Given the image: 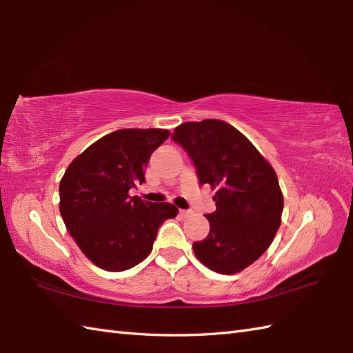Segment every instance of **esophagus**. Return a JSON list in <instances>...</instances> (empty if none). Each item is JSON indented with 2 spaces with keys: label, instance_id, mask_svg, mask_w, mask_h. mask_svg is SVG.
Listing matches in <instances>:
<instances>
[{
  "label": "esophagus",
  "instance_id": "34e87169",
  "mask_svg": "<svg viewBox=\"0 0 353 353\" xmlns=\"http://www.w3.org/2000/svg\"><path fill=\"white\" fill-rule=\"evenodd\" d=\"M179 214H181L182 216H190L192 214V211H190V209H181V211H179Z\"/></svg>",
  "mask_w": 353,
  "mask_h": 353
}]
</instances>
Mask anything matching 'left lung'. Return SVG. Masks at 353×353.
<instances>
[{
	"mask_svg": "<svg viewBox=\"0 0 353 353\" xmlns=\"http://www.w3.org/2000/svg\"><path fill=\"white\" fill-rule=\"evenodd\" d=\"M190 154L201 185L215 190V212L203 241L192 244L201 264L235 274L253 264L281 226L283 196L272 165L256 147L221 119L183 123L171 134Z\"/></svg>",
	"mask_w": 353,
	"mask_h": 353,
	"instance_id": "obj_1",
	"label": "left lung"
}]
</instances>
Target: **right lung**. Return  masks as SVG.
I'll list each match as a JSON object with an SVG mask.
<instances>
[{
  "instance_id": "add662e5",
  "label": "right lung",
  "mask_w": 353,
  "mask_h": 353,
  "mask_svg": "<svg viewBox=\"0 0 353 353\" xmlns=\"http://www.w3.org/2000/svg\"><path fill=\"white\" fill-rule=\"evenodd\" d=\"M170 137L165 129H119L74 159L59 185L61 215L85 256L106 272L144 261L161 224L174 219L171 203H152L129 191L145 182L150 156Z\"/></svg>"
}]
</instances>
